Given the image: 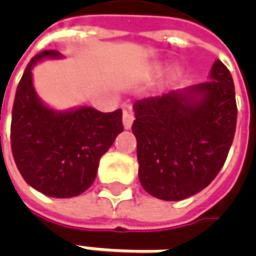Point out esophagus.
<instances>
[{
    "instance_id": "obj_1",
    "label": "esophagus",
    "mask_w": 256,
    "mask_h": 256,
    "mask_svg": "<svg viewBox=\"0 0 256 256\" xmlns=\"http://www.w3.org/2000/svg\"><path fill=\"white\" fill-rule=\"evenodd\" d=\"M134 112L131 111H124V115H122V122H124V126L126 128V130H130L131 126H132V122H134Z\"/></svg>"
}]
</instances>
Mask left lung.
I'll return each instance as SVG.
<instances>
[{"label": "left lung", "instance_id": "8db88e82", "mask_svg": "<svg viewBox=\"0 0 256 256\" xmlns=\"http://www.w3.org/2000/svg\"><path fill=\"white\" fill-rule=\"evenodd\" d=\"M210 81L135 104L140 181L164 201H181L206 188L221 171L236 128L235 86L216 60Z\"/></svg>", "mask_w": 256, "mask_h": 256}]
</instances>
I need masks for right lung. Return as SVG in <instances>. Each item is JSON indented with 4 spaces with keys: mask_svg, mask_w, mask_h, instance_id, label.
I'll return each mask as SVG.
<instances>
[{
    "mask_svg": "<svg viewBox=\"0 0 256 256\" xmlns=\"http://www.w3.org/2000/svg\"><path fill=\"white\" fill-rule=\"evenodd\" d=\"M60 54L42 51L26 65L16 86L11 150L18 171L28 185L54 198H71L95 181L100 158L122 132V111L101 112L82 106L56 112L45 106L32 86L31 70L42 58Z\"/></svg>",
    "mask_w": 256,
    "mask_h": 256,
    "instance_id": "1",
    "label": "right lung"
}]
</instances>
